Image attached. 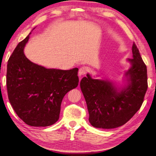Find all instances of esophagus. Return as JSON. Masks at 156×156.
Here are the masks:
<instances>
[{
	"label": "esophagus",
	"instance_id": "obj_1",
	"mask_svg": "<svg viewBox=\"0 0 156 156\" xmlns=\"http://www.w3.org/2000/svg\"><path fill=\"white\" fill-rule=\"evenodd\" d=\"M89 68L88 67H86V66H83V67L80 68V70H79V76H81V75H85L86 73L89 72Z\"/></svg>",
	"mask_w": 156,
	"mask_h": 156
}]
</instances>
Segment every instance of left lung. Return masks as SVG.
I'll use <instances>...</instances> for the list:
<instances>
[{"mask_svg":"<svg viewBox=\"0 0 156 156\" xmlns=\"http://www.w3.org/2000/svg\"><path fill=\"white\" fill-rule=\"evenodd\" d=\"M131 67L125 73L128 85L119 89L111 81L93 80L90 75L81 80L89 113V122L95 128L114 129L126 124L140 108L147 83V66L133 43Z\"/></svg>","mask_w":156,"mask_h":156,"instance_id":"obj_1","label":"left lung"}]
</instances>
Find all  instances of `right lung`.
<instances>
[{
	"mask_svg": "<svg viewBox=\"0 0 156 156\" xmlns=\"http://www.w3.org/2000/svg\"><path fill=\"white\" fill-rule=\"evenodd\" d=\"M30 34L17 45L8 60L7 94L12 108L25 124L48 126L59 118L63 97L78 86L79 69H48L30 61L23 52Z\"/></svg>",
	"mask_w": 156,
	"mask_h": 156,
	"instance_id": "obj_1",
	"label": "right lung"
}]
</instances>
